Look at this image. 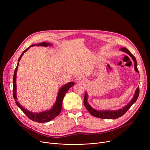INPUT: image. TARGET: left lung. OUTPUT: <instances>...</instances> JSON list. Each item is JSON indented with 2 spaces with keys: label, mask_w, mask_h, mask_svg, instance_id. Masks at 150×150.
I'll list each match as a JSON object with an SVG mask.
<instances>
[{
  "label": "left lung",
  "mask_w": 150,
  "mask_h": 150,
  "mask_svg": "<svg viewBox=\"0 0 150 150\" xmlns=\"http://www.w3.org/2000/svg\"><path fill=\"white\" fill-rule=\"evenodd\" d=\"M122 51L128 53L129 56L132 58L133 59L134 62V68L135 70L137 72H139V70L137 69V61L136 58L133 56L132 54L131 53V52L126 48H122L120 49ZM139 95V88L138 87L135 92V94L134 96V97L131 100L129 103L127 105L125 106L124 108L117 110V111H97V110L93 109L88 103V95L87 93L86 92L85 95H84V105L86 107V108L88 109V111L89 112V113L96 117L100 118V119H118L122 115H123L126 112H127L128 110L131 108V106L135 103L136 100H137V98Z\"/></svg>",
  "instance_id": "8db88e82"
}]
</instances>
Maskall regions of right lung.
<instances>
[{
  "label": "right lung",
  "mask_w": 150,
  "mask_h": 150,
  "mask_svg": "<svg viewBox=\"0 0 150 150\" xmlns=\"http://www.w3.org/2000/svg\"><path fill=\"white\" fill-rule=\"evenodd\" d=\"M50 45H51L50 43L44 42L42 43H39L38 44H33L32 45H31L29 47H28L27 49H25L24 51H23L18 59V65L15 69L14 75H13V98L15 100V103H16L17 106L22 110V111L27 116L28 118H29V119L31 120L32 121L39 122V123H45V122H50L52 120L54 119L55 117H57L59 114V113L61 111V109H62V103L63 98H64L66 93L68 91V90L74 85V82H69L67 84H66V85H64V86H62V87L59 91L58 95L57 98V101H56V102H55V104L54 105L53 108L49 110V111L41 112L39 113L31 112L27 111V110L25 109V108H23L18 103V101H17V97H16V79L18 66L19 65V62L22 56L23 55V54L27 50H28L30 47H33L35 45L47 47V46Z\"/></svg>",
  "instance_id": "obj_1"
}]
</instances>
